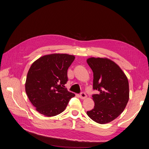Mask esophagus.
<instances>
[{
    "mask_svg": "<svg viewBox=\"0 0 149 149\" xmlns=\"http://www.w3.org/2000/svg\"><path fill=\"white\" fill-rule=\"evenodd\" d=\"M80 97L82 99H85L86 98V94L84 93V92H82L81 94H80Z\"/></svg>",
    "mask_w": 149,
    "mask_h": 149,
    "instance_id": "esophagus-1",
    "label": "esophagus"
}]
</instances>
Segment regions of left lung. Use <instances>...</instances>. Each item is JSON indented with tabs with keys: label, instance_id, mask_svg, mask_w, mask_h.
Segmentation results:
<instances>
[{
	"label": "left lung",
	"instance_id": "left-lung-1",
	"mask_svg": "<svg viewBox=\"0 0 149 149\" xmlns=\"http://www.w3.org/2000/svg\"><path fill=\"white\" fill-rule=\"evenodd\" d=\"M86 62L93 72L92 95L95 105L87 111L96 123L106 124L117 118L125 109L129 98L128 79L120 67L108 58H90Z\"/></svg>",
	"mask_w": 149,
	"mask_h": 149
}]
</instances>
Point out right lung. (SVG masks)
I'll return each mask as SVG.
<instances>
[{"label":"right lung","mask_w":149,"mask_h":149,"mask_svg":"<svg viewBox=\"0 0 149 149\" xmlns=\"http://www.w3.org/2000/svg\"><path fill=\"white\" fill-rule=\"evenodd\" d=\"M74 56L54 54L42 56L31 65L26 77V94L36 111L47 117L63 112L75 94L67 91V70Z\"/></svg>","instance_id":"add662e5"}]
</instances>
